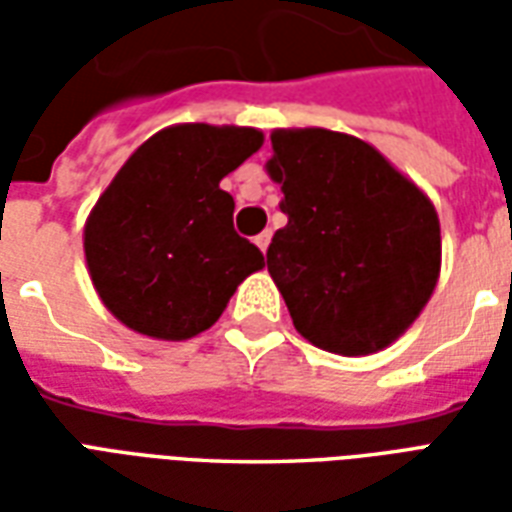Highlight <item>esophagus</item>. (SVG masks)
Segmentation results:
<instances>
[{
  "instance_id": "34e87169",
  "label": "esophagus",
  "mask_w": 512,
  "mask_h": 512,
  "mask_svg": "<svg viewBox=\"0 0 512 512\" xmlns=\"http://www.w3.org/2000/svg\"><path fill=\"white\" fill-rule=\"evenodd\" d=\"M255 244L260 246V249H263V252H266L268 244H271V230H263V233L257 235V238H255Z\"/></svg>"
}]
</instances>
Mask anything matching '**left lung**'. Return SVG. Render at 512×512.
<instances>
[{
	"mask_svg": "<svg viewBox=\"0 0 512 512\" xmlns=\"http://www.w3.org/2000/svg\"><path fill=\"white\" fill-rule=\"evenodd\" d=\"M268 175L288 224L268 246V274L301 337L323 351H381L436 288L439 216L376 147L326 128L271 134Z\"/></svg>",
	"mask_w": 512,
	"mask_h": 512,
	"instance_id": "obj_1",
	"label": "left lung"
}]
</instances>
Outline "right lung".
I'll return each instance as SVG.
<instances>
[{"label": "right lung", "mask_w": 512, "mask_h": 512, "mask_svg": "<svg viewBox=\"0 0 512 512\" xmlns=\"http://www.w3.org/2000/svg\"><path fill=\"white\" fill-rule=\"evenodd\" d=\"M260 145L255 128L186 123L150 136L123 164L84 227L90 277L117 321L158 340H189L266 266L235 233V202L219 189Z\"/></svg>", "instance_id": "add662e5"}]
</instances>
